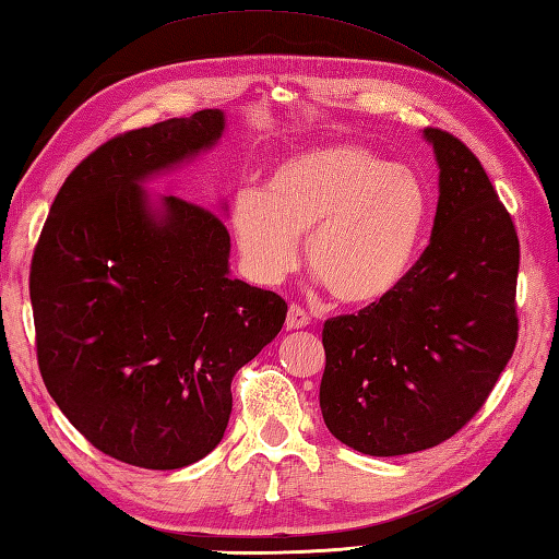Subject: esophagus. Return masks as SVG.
Returning <instances> with one entry per match:
<instances>
[{"label": "esophagus", "mask_w": 559, "mask_h": 559, "mask_svg": "<svg viewBox=\"0 0 559 559\" xmlns=\"http://www.w3.org/2000/svg\"><path fill=\"white\" fill-rule=\"evenodd\" d=\"M310 324V314L305 312L300 305H290L288 317H286V330H305Z\"/></svg>", "instance_id": "34e87169"}]
</instances>
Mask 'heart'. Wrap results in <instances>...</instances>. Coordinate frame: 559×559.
Returning a JSON list of instances; mask_svg holds the SVG:
<instances>
[{
  "instance_id": "1",
  "label": "heart",
  "mask_w": 559,
  "mask_h": 559,
  "mask_svg": "<svg viewBox=\"0 0 559 559\" xmlns=\"http://www.w3.org/2000/svg\"><path fill=\"white\" fill-rule=\"evenodd\" d=\"M429 193L409 167L360 145H322L281 159L264 191L233 203V233L247 271L276 283L298 261L338 302L373 305L395 293L417 259Z\"/></svg>"
}]
</instances>
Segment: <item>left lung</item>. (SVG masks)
Instances as JSON below:
<instances>
[{"label":"left lung","mask_w":559,"mask_h":559,"mask_svg":"<svg viewBox=\"0 0 559 559\" xmlns=\"http://www.w3.org/2000/svg\"><path fill=\"white\" fill-rule=\"evenodd\" d=\"M439 167L431 242L402 286L324 322L320 407L334 439L392 457L475 417L519 338V237L479 159L424 128Z\"/></svg>","instance_id":"8db88e82"}]
</instances>
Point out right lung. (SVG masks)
<instances>
[{
	"label": "right lung",
	"mask_w": 559,
	"mask_h": 559,
	"mask_svg": "<svg viewBox=\"0 0 559 559\" xmlns=\"http://www.w3.org/2000/svg\"><path fill=\"white\" fill-rule=\"evenodd\" d=\"M223 133L225 114L205 108L108 140L62 183L33 254L43 382L86 441L128 465L211 453L235 373L286 322L281 295L229 276L221 217L145 189Z\"/></svg>",
	"instance_id": "add662e5"
}]
</instances>
